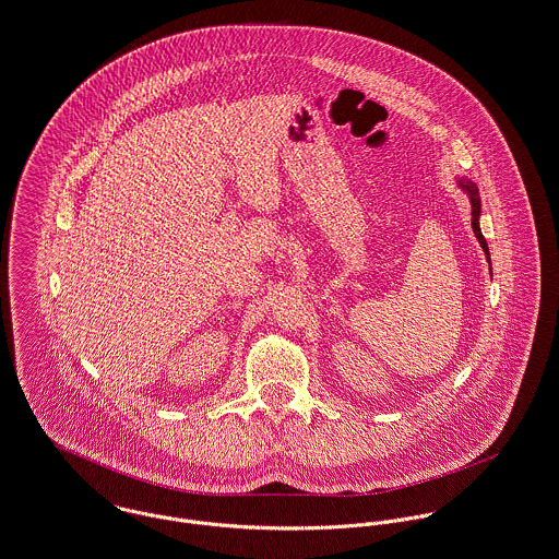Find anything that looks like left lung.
I'll use <instances>...</instances> for the list:
<instances>
[{"label":"left lung","instance_id":"left-lung-1","mask_svg":"<svg viewBox=\"0 0 559 559\" xmlns=\"http://www.w3.org/2000/svg\"><path fill=\"white\" fill-rule=\"evenodd\" d=\"M460 187L471 195V204H473V231L474 236H476V240H478V245H480V249L485 251V255H487V261H489V247H487V242H485V238H483V234H480V227H478V216H480V198H478V189H476V185L471 182V180H460Z\"/></svg>","mask_w":559,"mask_h":559}]
</instances>
